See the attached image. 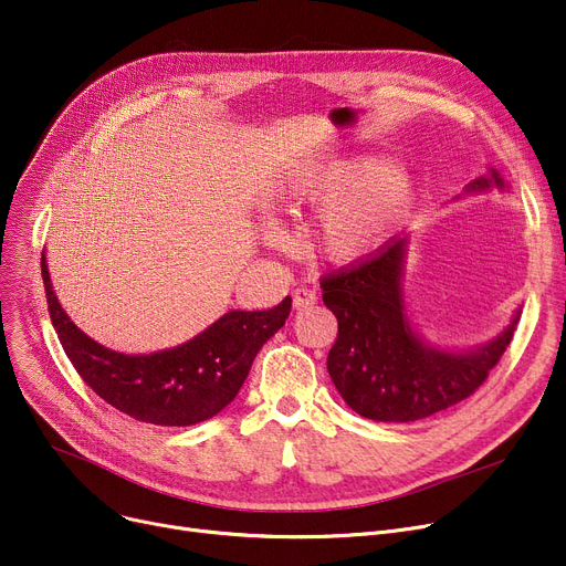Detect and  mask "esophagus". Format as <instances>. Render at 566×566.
<instances>
[{
	"instance_id": "esophagus-1",
	"label": "esophagus",
	"mask_w": 566,
	"mask_h": 566,
	"mask_svg": "<svg viewBox=\"0 0 566 566\" xmlns=\"http://www.w3.org/2000/svg\"><path fill=\"white\" fill-rule=\"evenodd\" d=\"M316 303H318V295H316L314 289L298 286V289L293 291V307L295 310H307V307H312Z\"/></svg>"
}]
</instances>
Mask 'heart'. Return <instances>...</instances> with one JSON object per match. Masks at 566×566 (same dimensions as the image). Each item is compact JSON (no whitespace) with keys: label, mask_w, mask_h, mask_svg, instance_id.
<instances>
[{"label":"heart","mask_w":566,"mask_h":566,"mask_svg":"<svg viewBox=\"0 0 566 566\" xmlns=\"http://www.w3.org/2000/svg\"><path fill=\"white\" fill-rule=\"evenodd\" d=\"M291 197L325 206L318 243L331 259L350 261L369 252L390 229L410 197V178L376 158L335 160L305 171Z\"/></svg>","instance_id":"1"}]
</instances>
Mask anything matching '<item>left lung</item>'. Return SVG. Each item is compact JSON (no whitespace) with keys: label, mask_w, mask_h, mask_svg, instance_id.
<instances>
[{"label":"left lung","mask_w":566,"mask_h":566,"mask_svg":"<svg viewBox=\"0 0 566 566\" xmlns=\"http://www.w3.org/2000/svg\"><path fill=\"white\" fill-rule=\"evenodd\" d=\"M504 188L497 171L474 178L468 190ZM406 238H392L369 259L321 280L323 303L339 333L328 371L342 399L376 422H415L478 392L507 350L518 312L491 344L444 353L420 342L403 314Z\"/></svg>","instance_id":"1"}]
</instances>
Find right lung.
Wrapping results in <instances>:
<instances>
[{"label":"right lung","mask_w":566,"mask_h":566,"mask_svg":"<svg viewBox=\"0 0 566 566\" xmlns=\"http://www.w3.org/2000/svg\"><path fill=\"white\" fill-rule=\"evenodd\" d=\"M48 312L71 365L103 401L137 422L190 427L211 420L245 382L261 346L289 318L291 298L263 312H229L176 348L124 355L86 337L59 305L41 259Z\"/></svg>","instance_id":"1"}]
</instances>
